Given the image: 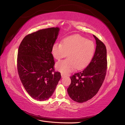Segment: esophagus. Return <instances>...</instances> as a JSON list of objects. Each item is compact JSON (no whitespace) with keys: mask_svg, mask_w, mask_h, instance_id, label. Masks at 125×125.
<instances>
[{"mask_svg":"<svg viewBox=\"0 0 125 125\" xmlns=\"http://www.w3.org/2000/svg\"><path fill=\"white\" fill-rule=\"evenodd\" d=\"M61 75H62V77H64L65 76H66V75L64 74L63 73H62V74H61Z\"/></svg>","mask_w":125,"mask_h":125,"instance_id":"obj_1","label":"esophagus"}]
</instances>
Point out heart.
Segmentation results:
<instances>
[{"mask_svg": "<svg viewBox=\"0 0 125 125\" xmlns=\"http://www.w3.org/2000/svg\"><path fill=\"white\" fill-rule=\"evenodd\" d=\"M95 45L93 41L88 40L79 35L71 36L63 39L62 44L55 43L51 49L53 57L60 60L65 57L68 58L56 63V68L62 73H67L85 67L94 56Z\"/></svg>", "mask_w": 125, "mask_h": 125, "instance_id": "obj_1", "label": "heart"}]
</instances>
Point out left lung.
<instances>
[{"mask_svg": "<svg viewBox=\"0 0 125 125\" xmlns=\"http://www.w3.org/2000/svg\"><path fill=\"white\" fill-rule=\"evenodd\" d=\"M96 41L95 54L84 70L71 76V83L67 92L71 99L83 103L92 98L98 93L104 82L107 71L106 46L94 35Z\"/></svg>", "mask_w": 125, "mask_h": 125, "instance_id": "obj_1", "label": "left lung"}]
</instances>
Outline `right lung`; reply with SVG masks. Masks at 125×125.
<instances>
[{"label":"right lung","mask_w":125,"mask_h":125,"mask_svg":"<svg viewBox=\"0 0 125 125\" xmlns=\"http://www.w3.org/2000/svg\"><path fill=\"white\" fill-rule=\"evenodd\" d=\"M59 28H49L27 35L19 47L17 68L25 89L32 98L46 101L52 95L61 78L54 71L51 49Z\"/></svg>","instance_id":"obj_1"}]
</instances>
